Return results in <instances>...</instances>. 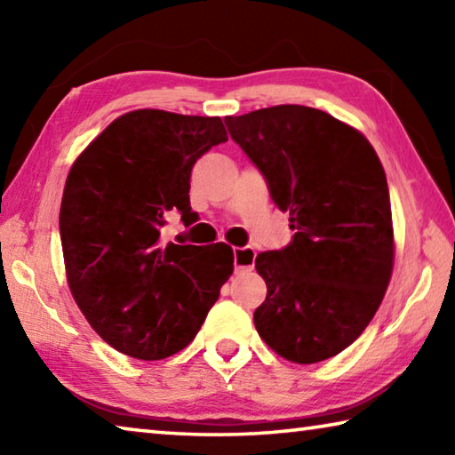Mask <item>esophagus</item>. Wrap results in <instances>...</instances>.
Here are the masks:
<instances>
[{
	"label": "esophagus",
	"instance_id": "esophagus-1",
	"mask_svg": "<svg viewBox=\"0 0 455 455\" xmlns=\"http://www.w3.org/2000/svg\"><path fill=\"white\" fill-rule=\"evenodd\" d=\"M233 255L236 271H251V268L255 267L257 251L252 249V246H238V249L233 251Z\"/></svg>",
	"mask_w": 455,
	"mask_h": 455
}]
</instances>
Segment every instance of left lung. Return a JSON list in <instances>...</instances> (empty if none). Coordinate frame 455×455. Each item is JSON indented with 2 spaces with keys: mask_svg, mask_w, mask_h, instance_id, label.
Listing matches in <instances>:
<instances>
[{
  "mask_svg": "<svg viewBox=\"0 0 455 455\" xmlns=\"http://www.w3.org/2000/svg\"><path fill=\"white\" fill-rule=\"evenodd\" d=\"M225 122L295 230L284 249L257 255L267 299L255 327L281 357L319 363L363 333L389 284L385 171L359 130L317 108L283 104Z\"/></svg>",
  "mask_w": 455,
  "mask_h": 455,
  "instance_id": "1",
  "label": "left lung"
}]
</instances>
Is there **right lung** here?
<instances>
[{
  "label": "right lung",
  "instance_id": "obj_1",
  "mask_svg": "<svg viewBox=\"0 0 455 455\" xmlns=\"http://www.w3.org/2000/svg\"><path fill=\"white\" fill-rule=\"evenodd\" d=\"M227 140L219 116L134 110L70 168L60 209L68 284L92 329L124 355L156 361L187 347L233 275L228 244L163 238L171 211L187 227L196 220L192 166Z\"/></svg>",
  "mask_w": 455,
  "mask_h": 455
}]
</instances>
